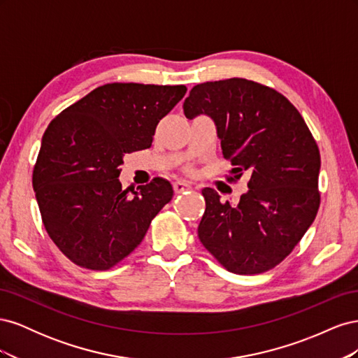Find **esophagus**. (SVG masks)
I'll list each match as a JSON object with an SVG mask.
<instances>
[{"instance_id":"34e87169","label":"esophagus","mask_w":358,"mask_h":358,"mask_svg":"<svg viewBox=\"0 0 358 358\" xmlns=\"http://www.w3.org/2000/svg\"><path fill=\"white\" fill-rule=\"evenodd\" d=\"M173 189H175V192H176V194H180V192H183V191L191 189V185H189L188 182L178 180V182L173 183Z\"/></svg>"}]
</instances>
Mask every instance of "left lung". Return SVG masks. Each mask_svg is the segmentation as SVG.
<instances>
[{"label": "left lung", "mask_w": 358, "mask_h": 358, "mask_svg": "<svg viewBox=\"0 0 358 358\" xmlns=\"http://www.w3.org/2000/svg\"><path fill=\"white\" fill-rule=\"evenodd\" d=\"M192 119L208 115L234 166L231 180L251 176L239 203L201 191L199 239L237 275L278 266L308 231L320 208V149L299 110L282 94L241 78L196 85L183 103Z\"/></svg>", "instance_id": "left-lung-1"}]
</instances>
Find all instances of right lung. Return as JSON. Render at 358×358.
Instances as JSON below:
<instances>
[{"label": "right lung", "mask_w": 358, "mask_h": 358, "mask_svg": "<svg viewBox=\"0 0 358 358\" xmlns=\"http://www.w3.org/2000/svg\"><path fill=\"white\" fill-rule=\"evenodd\" d=\"M185 85L107 83L62 110L43 134L32 187L43 224L74 264L107 270L143 241L173 197L170 182L122 189L124 157L148 149Z\"/></svg>", "instance_id": "add662e5"}]
</instances>
